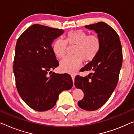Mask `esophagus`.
<instances>
[{
  "label": "esophagus",
  "instance_id": "1",
  "mask_svg": "<svg viewBox=\"0 0 134 134\" xmlns=\"http://www.w3.org/2000/svg\"><path fill=\"white\" fill-rule=\"evenodd\" d=\"M75 75H71V78H72L73 82V86H75V84H74V83H75Z\"/></svg>",
  "mask_w": 134,
  "mask_h": 134
}]
</instances>
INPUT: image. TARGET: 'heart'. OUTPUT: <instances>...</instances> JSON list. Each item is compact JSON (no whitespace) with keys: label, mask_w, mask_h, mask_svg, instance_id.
I'll return each instance as SVG.
<instances>
[{"label":"heart","mask_w":134,"mask_h":134,"mask_svg":"<svg viewBox=\"0 0 134 134\" xmlns=\"http://www.w3.org/2000/svg\"><path fill=\"white\" fill-rule=\"evenodd\" d=\"M67 44L75 45L72 56L65 57L60 63L63 71L74 73L81 65L82 60L93 61L98 54L101 47V40L97 35H88L82 30H75L67 34L65 40L58 38L53 42L52 49L58 58L64 57L67 52Z\"/></svg>","instance_id":"b5f03b06"}]
</instances>
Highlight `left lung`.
<instances>
[{
	"label": "left lung",
	"mask_w": 134,
	"mask_h": 134,
	"mask_svg": "<svg viewBox=\"0 0 134 134\" xmlns=\"http://www.w3.org/2000/svg\"><path fill=\"white\" fill-rule=\"evenodd\" d=\"M85 27L94 30L100 38L101 47L96 57L81 70L93 73L85 77L77 75L75 85L84 94L77 102L79 107L95 111L107 102L117 86L122 65V48L119 35L107 23L98 22Z\"/></svg>",
	"instance_id": "obj_1"
}]
</instances>
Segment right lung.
Returning a JSON list of instances; mask_svg holds the SVG:
<instances>
[{
  "label": "right lung",
  "mask_w": 134,
  "mask_h": 134,
  "mask_svg": "<svg viewBox=\"0 0 134 134\" xmlns=\"http://www.w3.org/2000/svg\"><path fill=\"white\" fill-rule=\"evenodd\" d=\"M63 32V29L35 24L16 43L13 65L16 88L23 100L35 111L52 108L59 94L73 85L69 74L47 75L59 65L52 43Z\"/></svg>",
  "instance_id": "add662e5"
}]
</instances>
